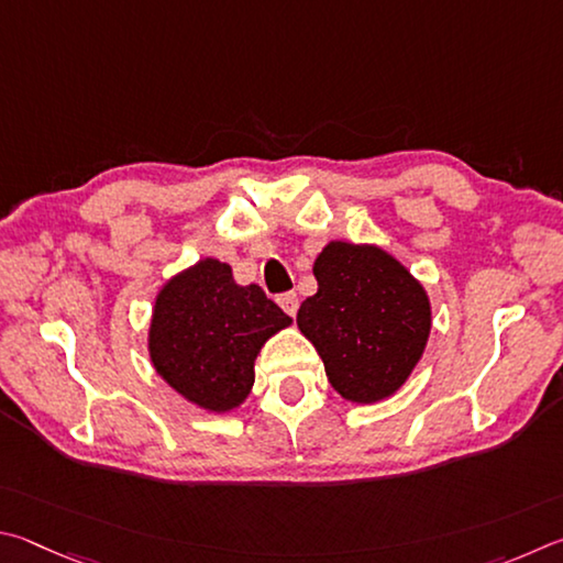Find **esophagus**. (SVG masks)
<instances>
[{"label": "esophagus", "instance_id": "1", "mask_svg": "<svg viewBox=\"0 0 563 563\" xmlns=\"http://www.w3.org/2000/svg\"><path fill=\"white\" fill-rule=\"evenodd\" d=\"M279 307L289 313V317H297V311H299V297L294 291H289V294H282L279 299Z\"/></svg>", "mask_w": 563, "mask_h": 563}]
</instances>
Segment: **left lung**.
<instances>
[{"label":"left lung","mask_w":563,"mask_h":563,"mask_svg":"<svg viewBox=\"0 0 563 563\" xmlns=\"http://www.w3.org/2000/svg\"><path fill=\"white\" fill-rule=\"evenodd\" d=\"M319 289L297 327L343 400L373 406L406 386L426 353L432 307L426 287L380 244L331 240L313 260Z\"/></svg>","instance_id":"8db88e82"}]
</instances>
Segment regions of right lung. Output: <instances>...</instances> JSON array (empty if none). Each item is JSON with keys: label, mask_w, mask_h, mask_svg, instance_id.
Masks as SVG:
<instances>
[{"label": "right lung", "mask_w": 563, "mask_h": 563, "mask_svg": "<svg viewBox=\"0 0 563 563\" xmlns=\"http://www.w3.org/2000/svg\"><path fill=\"white\" fill-rule=\"evenodd\" d=\"M289 327L291 319L262 287L236 284L230 264L202 256L157 291L147 356L187 402L224 416L250 398L264 343Z\"/></svg>", "instance_id": "obj_1"}]
</instances>
